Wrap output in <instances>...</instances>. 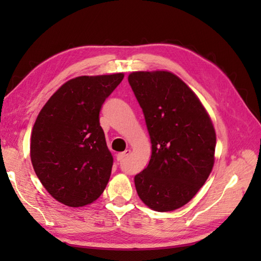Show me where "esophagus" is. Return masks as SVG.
Instances as JSON below:
<instances>
[{
	"instance_id": "34e87169",
	"label": "esophagus",
	"mask_w": 261,
	"mask_h": 261,
	"mask_svg": "<svg viewBox=\"0 0 261 261\" xmlns=\"http://www.w3.org/2000/svg\"><path fill=\"white\" fill-rule=\"evenodd\" d=\"M130 152H131V149H125L124 152H121V153H118V154H117V156H116V158H117V160H118V161H122L123 159H124L125 156L129 155Z\"/></svg>"
}]
</instances>
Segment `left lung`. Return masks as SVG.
<instances>
[{"mask_svg": "<svg viewBox=\"0 0 261 261\" xmlns=\"http://www.w3.org/2000/svg\"><path fill=\"white\" fill-rule=\"evenodd\" d=\"M143 109L151 138L148 166L135 176L138 196L158 212L192 199L214 165L215 130L187 84L168 71H137L127 77Z\"/></svg>", "mask_w": 261, "mask_h": 261, "instance_id": "8db88e82", "label": "left lung"}]
</instances>
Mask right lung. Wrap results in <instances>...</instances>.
I'll return each instance as SVG.
<instances>
[{
	"mask_svg": "<svg viewBox=\"0 0 261 261\" xmlns=\"http://www.w3.org/2000/svg\"><path fill=\"white\" fill-rule=\"evenodd\" d=\"M123 77L114 73L70 79L38 115L31 136V161L43 187L62 204L88 205L106 189L113 156L99 115Z\"/></svg>",
	"mask_w": 261,
	"mask_h": 261,
	"instance_id": "add662e5",
	"label": "right lung"
}]
</instances>
